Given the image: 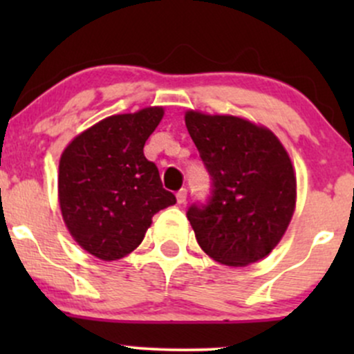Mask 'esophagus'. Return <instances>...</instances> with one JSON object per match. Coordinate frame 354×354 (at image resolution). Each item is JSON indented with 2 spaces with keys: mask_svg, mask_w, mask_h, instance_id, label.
<instances>
[{
  "mask_svg": "<svg viewBox=\"0 0 354 354\" xmlns=\"http://www.w3.org/2000/svg\"><path fill=\"white\" fill-rule=\"evenodd\" d=\"M186 196H188V191H186V188H183V189L178 191V193H176L178 203H180V205H183V203H186Z\"/></svg>",
  "mask_w": 354,
  "mask_h": 354,
  "instance_id": "34e87169",
  "label": "esophagus"
}]
</instances>
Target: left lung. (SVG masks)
I'll list each match as a JSON object with an SVG mask.
<instances>
[{
	"label": "left lung",
	"instance_id": "obj_1",
	"mask_svg": "<svg viewBox=\"0 0 354 354\" xmlns=\"http://www.w3.org/2000/svg\"><path fill=\"white\" fill-rule=\"evenodd\" d=\"M211 191L186 211L198 245L228 266L265 258L290 225L296 176L286 149L270 129L236 116H185Z\"/></svg>",
	"mask_w": 354,
	"mask_h": 354
}]
</instances>
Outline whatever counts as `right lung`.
I'll list each match as a JSON object with an SVG mask.
<instances>
[{"mask_svg": "<svg viewBox=\"0 0 354 354\" xmlns=\"http://www.w3.org/2000/svg\"><path fill=\"white\" fill-rule=\"evenodd\" d=\"M161 118L163 108L109 116L76 136L61 154L63 219L76 243L96 258L113 261L131 253L154 214L176 203L143 153Z\"/></svg>", "mask_w": 354, "mask_h": 354, "instance_id": "1", "label": "right lung"}]
</instances>
